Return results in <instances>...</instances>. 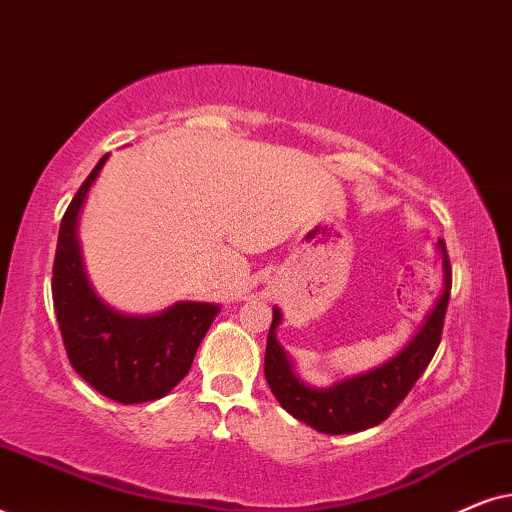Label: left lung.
<instances>
[{"label": "left lung", "mask_w": 512, "mask_h": 512, "mask_svg": "<svg viewBox=\"0 0 512 512\" xmlns=\"http://www.w3.org/2000/svg\"><path fill=\"white\" fill-rule=\"evenodd\" d=\"M438 249L443 254V293L426 314L415 338L382 366L335 382L333 387H310L293 373L289 354L284 352L275 335L277 326L282 324V312L272 307L268 347H265V380L289 415L321 433L340 436V433H359L377 426L398 408V403L408 396V391L415 387V382L431 363L440 345V335H443L452 289V268L443 240H438Z\"/></svg>", "instance_id": "8db88e82"}]
</instances>
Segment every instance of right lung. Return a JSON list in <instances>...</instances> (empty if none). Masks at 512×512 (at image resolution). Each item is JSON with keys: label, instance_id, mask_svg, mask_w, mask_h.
<instances>
[{"label": "right lung", "instance_id": "obj_1", "mask_svg": "<svg viewBox=\"0 0 512 512\" xmlns=\"http://www.w3.org/2000/svg\"><path fill=\"white\" fill-rule=\"evenodd\" d=\"M93 167L60 221L53 261V307L69 363L90 387L116 403H146L170 394L191 370L193 356L219 305L181 300L156 314H123L97 298L83 270L79 214L107 163Z\"/></svg>", "mask_w": 512, "mask_h": 512}]
</instances>
